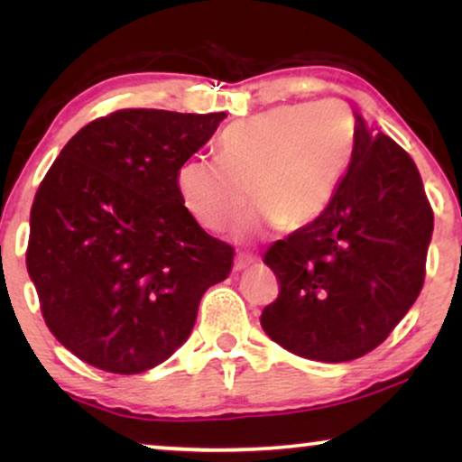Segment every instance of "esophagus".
Segmentation results:
<instances>
[{
    "label": "esophagus",
    "mask_w": 462,
    "mask_h": 462,
    "mask_svg": "<svg viewBox=\"0 0 462 462\" xmlns=\"http://www.w3.org/2000/svg\"><path fill=\"white\" fill-rule=\"evenodd\" d=\"M261 263V258L256 254H245V252H239L237 258H236V267L242 271V269H248V267H254V264Z\"/></svg>",
    "instance_id": "obj_1"
}]
</instances>
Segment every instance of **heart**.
Returning <instances> with one entry per match:
<instances>
[{"label":"heart","mask_w":462,"mask_h":462,"mask_svg":"<svg viewBox=\"0 0 462 462\" xmlns=\"http://www.w3.org/2000/svg\"><path fill=\"white\" fill-rule=\"evenodd\" d=\"M356 149V119L340 100L275 106L220 132L217 157H191L176 176L182 204L208 231L239 226L252 237L267 226L292 231L321 217ZM253 198H249V193Z\"/></svg>","instance_id":"b5f03b06"}]
</instances>
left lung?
<instances>
[{"label": "left lung", "mask_w": 462, "mask_h": 462, "mask_svg": "<svg viewBox=\"0 0 462 462\" xmlns=\"http://www.w3.org/2000/svg\"><path fill=\"white\" fill-rule=\"evenodd\" d=\"M431 233L412 157L356 116V149L332 201L264 254L280 294L263 309V330L318 362L365 356L419 299Z\"/></svg>", "instance_id": "1"}]
</instances>
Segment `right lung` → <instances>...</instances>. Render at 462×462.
Returning <instances> with one entry per match:
<instances>
[{
	"mask_svg": "<svg viewBox=\"0 0 462 462\" xmlns=\"http://www.w3.org/2000/svg\"><path fill=\"white\" fill-rule=\"evenodd\" d=\"M225 113L122 109L84 125L31 208L27 271L46 326L94 368L141 374L191 334L233 248L182 204L179 170Z\"/></svg>",
	"mask_w": 462,
	"mask_h": 462,
	"instance_id": "obj_1",
	"label": "right lung"
}]
</instances>
